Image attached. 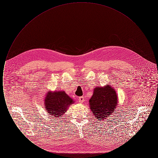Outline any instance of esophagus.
Wrapping results in <instances>:
<instances>
[{
    "label": "esophagus",
    "instance_id": "obj_1",
    "mask_svg": "<svg viewBox=\"0 0 158 158\" xmlns=\"http://www.w3.org/2000/svg\"><path fill=\"white\" fill-rule=\"evenodd\" d=\"M84 97H79V102H80V103H82L84 101Z\"/></svg>",
    "mask_w": 158,
    "mask_h": 158
}]
</instances>
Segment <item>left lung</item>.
Listing matches in <instances>:
<instances>
[{"label": "left lung", "mask_w": 158, "mask_h": 158, "mask_svg": "<svg viewBox=\"0 0 158 158\" xmlns=\"http://www.w3.org/2000/svg\"><path fill=\"white\" fill-rule=\"evenodd\" d=\"M117 95L111 86L95 88L89 99V107L98 121L104 120L114 112L117 105Z\"/></svg>", "instance_id": "obj_1"}]
</instances>
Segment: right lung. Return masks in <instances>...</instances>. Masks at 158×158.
<instances>
[{
  "instance_id": "right-lung-1",
  "label": "right lung",
  "mask_w": 158,
  "mask_h": 158,
  "mask_svg": "<svg viewBox=\"0 0 158 158\" xmlns=\"http://www.w3.org/2000/svg\"><path fill=\"white\" fill-rule=\"evenodd\" d=\"M46 111L54 117H59L68 110L74 101L64 91L48 92L45 98Z\"/></svg>"
}]
</instances>
